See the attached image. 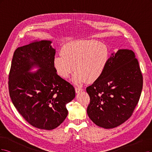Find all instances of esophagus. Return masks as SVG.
<instances>
[{
  "instance_id": "34e87169",
  "label": "esophagus",
  "mask_w": 152,
  "mask_h": 152,
  "mask_svg": "<svg viewBox=\"0 0 152 152\" xmlns=\"http://www.w3.org/2000/svg\"><path fill=\"white\" fill-rule=\"evenodd\" d=\"M75 91H76V94H80V93H81V91H83V89L81 88H80V87H76L75 88Z\"/></svg>"
}]
</instances>
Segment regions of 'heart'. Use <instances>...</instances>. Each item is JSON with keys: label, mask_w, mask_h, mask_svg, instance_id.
<instances>
[{"label": "heart", "mask_w": 152, "mask_h": 152, "mask_svg": "<svg viewBox=\"0 0 152 152\" xmlns=\"http://www.w3.org/2000/svg\"><path fill=\"white\" fill-rule=\"evenodd\" d=\"M110 56L109 48L104 43L76 40L65 44L61 54L55 56L53 62L57 74L63 78H67L73 69L76 71L72 81L80 85L86 81L91 83L99 80L108 65Z\"/></svg>", "instance_id": "b5f03b06"}]
</instances>
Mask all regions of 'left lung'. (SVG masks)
I'll use <instances>...</instances> for the list:
<instances>
[{"label":"left lung","mask_w":152,"mask_h":152,"mask_svg":"<svg viewBox=\"0 0 152 152\" xmlns=\"http://www.w3.org/2000/svg\"><path fill=\"white\" fill-rule=\"evenodd\" d=\"M142 88L143 76L134 53L128 49L112 53L102 77L86 88L90 98L88 115L101 128H115L133 114Z\"/></svg>","instance_id":"1"}]
</instances>
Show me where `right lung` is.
Instances as JSON below:
<instances>
[{
    "instance_id": "obj_1",
    "label": "right lung",
    "mask_w": 152,
    "mask_h": 152,
    "mask_svg": "<svg viewBox=\"0 0 152 152\" xmlns=\"http://www.w3.org/2000/svg\"><path fill=\"white\" fill-rule=\"evenodd\" d=\"M52 41L33 42L14 53L9 75L14 107L35 128L52 130L65 120L66 104L75 97L74 87L57 74ZM33 68L39 69L31 72Z\"/></svg>"
}]
</instances>
